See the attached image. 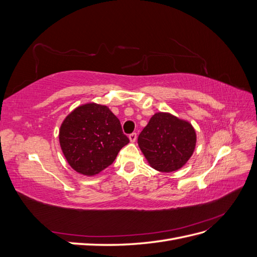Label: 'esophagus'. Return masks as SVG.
I'll use <instances>...</instances> for the list:
<instances>
[{
	"instance_id": "34e87169",
	"label": "esophagus",
	"mask_w": 257,
	"mask_h": 257,
	"mask_svg": "<svg viewBox=\"0 0 257 257\" xmlns=\"http://www.w3.org/2000/svg\"><path fill=\"white\" fill-rule=\"evenodd\" d=\"M128 138H130L131 143H135L136 139H137V134L136 133H132V134H130Z\"/></svg>"
}]
</instances>
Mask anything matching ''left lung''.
<instances>
[{
    "label": "left lung",
    "mask_w": 257,
    "mask_h": 257,
    "mask_svg": "<svg viewBox=\"0 0 257 257\" xmlns=\"http://www.w3.org/2000/svg\"><path fill=\"white\" fill-rule=\"evenodd\" d=\"M138 146L152 168L172 173L192 157L196 132L188 121L168 112H157L139 134Z\"/></svg>",
    "instance_id": "1"
}]
</instances>
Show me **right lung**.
<instances>
[{
	"instance_id": "obj_1",
	"label": "right lung",
	"mask_w": 257,
	"mask_h": 257,
	"mask_svg": "<svg viewBox=\"0 0 257 257\" xmlns=\"http://www.w3.org/2000/svg\"><path fill=\"white\" fill-rule=\"evenodd\" d=\"M59 141L71 167L84 176H94L111 165L130 143L119 119L109 108L95 103L77 107L61 124Z\"/></svg>"
}]
</instances>
